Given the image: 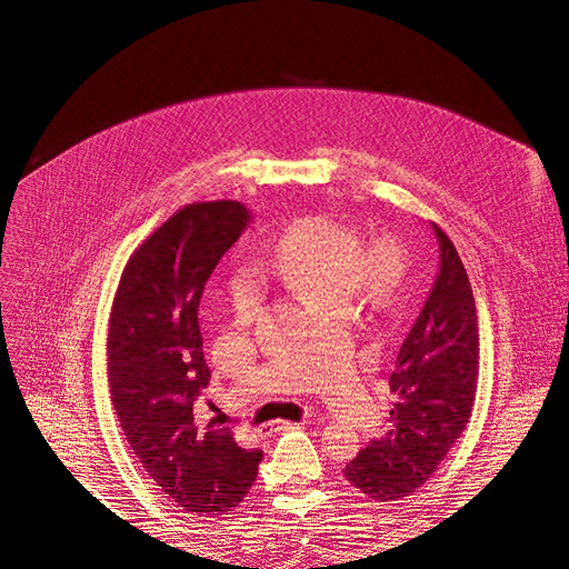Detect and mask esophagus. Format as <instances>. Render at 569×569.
<instances>
[{
    "mask_svg": "<svg viewBox=\"0 0 569 569\" xmlns=\"http://www.w3.org/2000/svg\"><path fill=\"white\" fill-rule=\"evenodd\" d=\"M297 422H289V420H274L270 425H266V432H284V429H295Z\"/></svg>",
    "mask_w": 569,
    "mask_h": 569,
    "instance_id": "esophagus-1",
    "label": "esophagus"
}]
</instances>
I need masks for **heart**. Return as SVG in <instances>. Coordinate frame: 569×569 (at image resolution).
<instances>
[{"label":"heart","instance_id":"obj_1","mask_svg":"<svg viewBox=\"0 0 569 569\" xmlns=\"http://www.w3.org/2000/svg\"><path fill=\"white\" fill-rule=\"evenodd\" d=\"M261 266L313 308L349 303L360 282L385 299L399 278L393 249L382 247L366 256L356 230L330 216H303L291 222L263 251ZM230 308L242 322L261 311V287L249 270H239L230 280Z\"/></svg>","mask_w":569,"mask_h":569}]
</instances>
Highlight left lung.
Returning <instances> with one entry per match:
<instances>
[{"instance_id": "obj_1", "label": "left lung", "mask_w": 569, "mask_h": 569, "mask_svg": "<svg viewBox=\"0 0 569 569\" xmlns=\"http://www.w3.org/2000/svg\"><path fill=\"white\" fill-rule=\"evenodd\" d=\"M439 272L389 377V425L343 468L375 501H401L432 477L468 427L479 377V327L468 272L432 222Z\"/></svg>"}]
</instances>
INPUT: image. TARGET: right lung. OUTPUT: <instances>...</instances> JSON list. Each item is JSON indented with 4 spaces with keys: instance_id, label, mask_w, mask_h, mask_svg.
Segmentation results:
<instances>
[{
    "instance_id": "obj_1",
    "label": "right lung",
    "mask_w": 569,
    "mask_h": 569,
    "mask_svg": "<svg viewBox=\"0 0 569 569\" xmlns=\"http://www.w3.org/2000/svg\"><path fill=\"white\" fill-rule=\"evenodd\" d=\"M249 220L239 201L184 206L130 256L109 320L111 401L130 449L170 501L203 518L242 503L263 460L194 412L211 380L199 301Z\"/></svg>"
}]
</instances>
